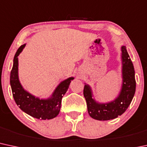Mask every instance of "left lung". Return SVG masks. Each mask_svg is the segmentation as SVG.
Returning a JSON list of instances; mask_svg holds the SVG:
<instances>
[{
    "instance_id": "1",
    "label": "left lung",
    "mask_w": 147,
    "mask_h": 147,
    "mask_svg": "<svg viewBox=\"0 0 147 147\" xmlns=\"http://www.w3.org/2000/svg\"><path fill=\"white\" fill-rule=\"evenodd\" d=\"M122 84L117 97L106 103L98 102L93 98L91 86L85 83L84 96L87 109L91 118L99 121H107L117 118L128 109L134 97L136 88L135 70L125 46L121 47Z\"/></svg>"
}]
</instances>
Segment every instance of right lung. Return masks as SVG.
I'll return each instance as SVG.
<instances>
[{"label": "right lung", "mask_w": 147, "mask_h": 147, "mask_svg": "<svg viewBox=\"0 0 147 147\" xmlns=\"http://www.w3.org/2000/svg\"><path fill=\"white\" fill-rule=\"evenodd\" d=\"M25 46L26 44L22 45L16 52L10 72V86L14 101L23 112L34 118L42 120L55 118L60 112L63 96L68 89L74 77H69L60 82L49 98L40 99L35 97L24 89L19 79L18 56Z\"/></svg>", "instance_id": "1"}]
</instances>
